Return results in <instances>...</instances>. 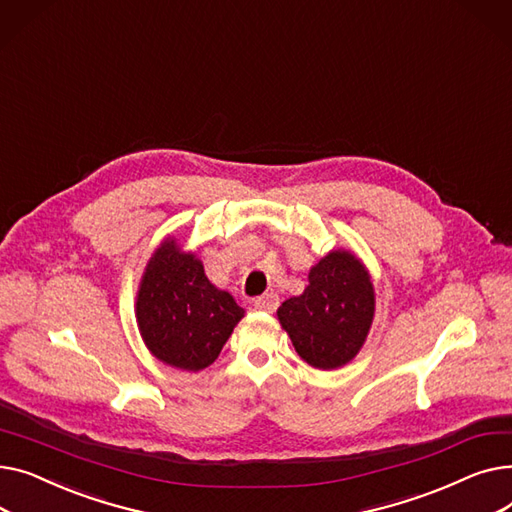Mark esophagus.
I'll return each mask as SVG.
<instances>
[{
  "label": "esophagus",
  "instance_id": "1",
  "mask_svg": "<svg viewBox=\"0 0 512 512\" xmlns=\"http://www.w3.org/2000/svg\"><path fill=\"white\" fill-rule=\"evenodd\" d=\"M278 305H280V299H278V294H274V292L263 294V297H259L255 301V309L265 311V313H274L278 309Z\"/></svg>",
  "mask_w": 512,
  "mask_h": 512
}]
</instances>
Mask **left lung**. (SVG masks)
Masks as SVG:
<instances>
[{
    "label": "left lung",
    "mask_w": 512,
    "mask_h": 512,
    "mask_svg": "<svg viewBox=\"0 0 512 512\" xmlns=\"http://www.w3.org/2000/svg\"><path fill=\"white\" fill-rule=\"evenodd\" d=\"M375 315V290L365 263L348 249H332L309 270L299 297L278 309L294 351L311 367L332 371L363 348Z\"/></svg>",
    "instance_id": "left-lung-1"
}]
</instances>
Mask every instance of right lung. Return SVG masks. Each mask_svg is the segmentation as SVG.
<instances>
[{"mask_svg":"<svg viewBox=\"0 0 512 512\" xmlns=\"http://www.w3.org/2000/svg\"><path fill=\"white\" fill-rule=\"evenodd\" d=\"M134 315L157 361L182 371H201L218 359L245 309L228 290L209 282L195 251H184L168 236L145 265Z\"/></svg>","mask_w":512,"mask_h":512,"instance_id":"obj_1","label":"right lung"}]
</instances>
